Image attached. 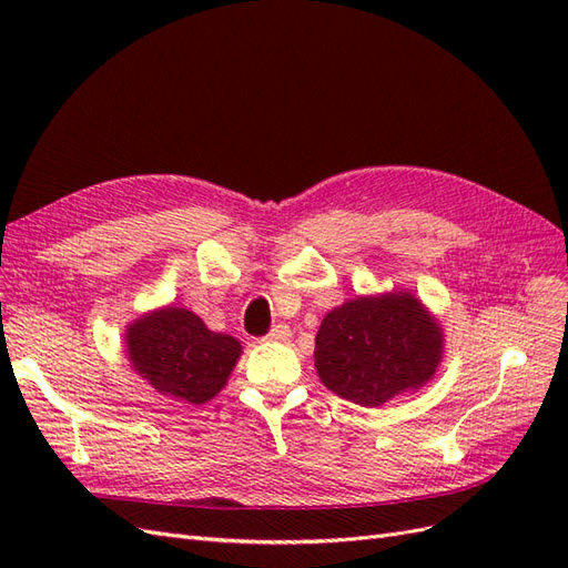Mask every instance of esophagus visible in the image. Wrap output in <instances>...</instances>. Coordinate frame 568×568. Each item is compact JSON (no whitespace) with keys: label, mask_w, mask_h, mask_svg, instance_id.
<instances>
[{"label":"esophagus","mask_w":568,"mask_h":568,"mask_svg":"<svg viewBox=\"0 0 568 568\" xmlns=\"http://www.w3.org/2000/svg\"><path fill=\"white\" fill-rule=\"evenodd\" d=\"M288 338H291V329L286 324H274L265 336V341H272V343H282V341H288Z\"/></svg>","instance_id":"34e87169"}]
</instances>
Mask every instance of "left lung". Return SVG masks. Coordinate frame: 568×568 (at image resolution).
<instances>
[{
	"mask_svg": "<svg viewBox=\"0 0 568 568\" xmlns=\"http://www.w3.org/2000/svg\"><path fill=\"white\" fill-rule=\"evenodd\" d=\"M440 348V326L415 296L355 298L322 320L315 367L341 398L376 407L432 379Z\"/></svg>",
	"mask_w": 568,
	"mask_h": 568,
	"instance_id": "left-lung-1",
	"label": "left lung"
}]
</instances>
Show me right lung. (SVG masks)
<instances>
[{"mask_svg":"<svg viewBox=\"0 0 568 568\" xmlns=\"http://www.w3.org/2000/svg\"><path fill=\"white\" fill-rule=\"evenodd\" d=\"M128 353L153 388L201 405L227 384L242 346L184 307H165L130 324Z\"/></svg>","mask_w":568,"mask_h":568,"instance_id":"obj_1","label":"right lung"}]
</instances>
